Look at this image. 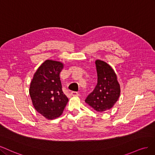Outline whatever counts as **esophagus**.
Instances as JSON below:
<instances>
[{
  "mask_svg": "<svg viewBox=\"0 0 155 155\" xmlns=\"http://www.w3.org/2000/svg\"><path fill=\"white\" fill-rule=\"evenodd\" d=\"M71 94L73 96V97H77V96H78L79 94L77 92H75V91H72L71 92Z\"/></svg>",
  "mask_w": 155,
  "mask_h": 155,
  "instance_id": "1",
  "label": "esophagus"
}]
</instances>
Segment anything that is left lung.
<instances>
[{
	"instance_id": "8db88e82",
	"label": "left lung",
	"mask_w": 155,
	"mask_h": 155,
	"mask_svg": "<svg viewBox=\"0 0 155 155\" xmlns=\"http://www.w3.org/2000/svg\"><path fill=\"white\" fill-rule=\"evenodd\" d=\"M97 71V84L93 92L85 100L89 106L98 112L111 109L120 94V87L113 68L101 60L95 61Z\"/></svg>"
}]
</instances>
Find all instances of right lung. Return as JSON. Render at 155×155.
Here are the masks:
<instances>
[{"label": "right lung", "mask_w": 155, "mask_h": 155, "mask_svg": "<svg viewBox=\"0 0 155 155\" xmlns=\"http://www.w3.org/2000/svg\"><path fill=\"white\" fill-rule=\"evenodd\" d=\"M64 64L46 60L35 73L29 87V94L37 111L48 120L61 115L68 102L64 94L60 73Z\"/></svg>", "instance_id": "1"}]
</instances>
